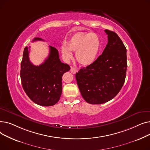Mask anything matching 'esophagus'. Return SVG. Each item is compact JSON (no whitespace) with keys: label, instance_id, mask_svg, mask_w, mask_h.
I'll use <instances>...</instances> for the list:
<instances>
[{"label":"esophagus","instance_id":"esophagus-1","mask_svg":"<svg viewBox=\"0 0 150 150\" xmlns=\"http://www.w3.org/2000/svg\"><path fill=\"white\" fill-rule=\"evenodd\" d=\"M70 72H71V73H72L73 74H75L77 72V69H76V68H75L74 67H71Z\"/></svg>","mask_w":150,"mask_h":150}]
</instances>
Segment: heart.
I'll list each match as a JSON object with an SVG mask.
<instances>
[{"label": "heart", "instance_id": "heart-1", "mask_svg": "<svg viewBox=\"0 0 150 150\" xmlns=\"http://www.w3.org/2000/svg\"><path fill=\"white\" fill-rule=\"evenodd\" d=\"M101 48V41L97 34L91 32L77 33L71 36L67 42V46L61 47V52L67 58H72L71 51L76 52L75 57L81 64L88 66L97 59Z\"/></svg>", "mask_w": 150, "mask_h": 150}]
</instances>
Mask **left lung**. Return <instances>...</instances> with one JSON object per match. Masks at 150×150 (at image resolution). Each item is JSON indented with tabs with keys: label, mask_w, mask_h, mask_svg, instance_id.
<instances>
[{
	"label": "left lung",
	"mask_w": 150,
	"mask_h": 150,
	"mask_svg": "<svg viewBox=\"0 0 150 150\" xmlns=\"http://www.w3.org/2000/svg\"><path fill=\"white\" fill-rule=\"evenodd\" d=\"M108 44L92 64L81 68L75 77L81 96L88 103H105L114 98L125 83L127 49L119 36L105 30Z\"/></svg>",
	"instance_id": "left-lung-1"
}]
</instances>
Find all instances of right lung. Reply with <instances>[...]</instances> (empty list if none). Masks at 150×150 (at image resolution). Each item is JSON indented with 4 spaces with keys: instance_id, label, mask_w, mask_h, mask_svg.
I'll return each mask as SVG.
<instances>
[{
    "instance_id": "obj_1",
    "label": "right lung",
    "mask_w": 150,
    "mask_h": 150,
    "mask_svg": "<svg viewBox=\"0 0 150 150\" xmlns=\"http://www.w3.org/2000/svg\"><path fill=\"white\" fill-rule=\"evenodd\" d=\"M44 41L35 38L33 41ZM50 53L44 62L35 66L29 59L30 47H25L21 64V79L22 88L28 97L36 104L50 106L57 104L62 93V76L70 69L61 62L58 50L49 46Z\"/></svg>"
}]
</instances>
